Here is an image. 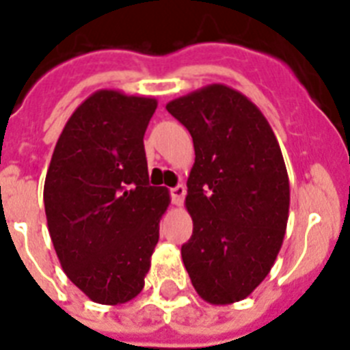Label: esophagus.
Here are the masks:
<instances>
[{
  "instance_id": "34e87169",
  "label": "esophagus",
  "mask_w": 350,
  "mask_h": 350,
  "mask_svg": "<svg viewBox=\"0 0 350 350\" xmlns=\"http://www.w3.org/2000/svg\"><path fill=\"white\" fill-rule=\"evenodd\" d=\"M185 192H187V189H185L183 185H178L174 189H170V198H172V203H174L176 206H181V204H183Z\"/></svg>"
}]
</instances>
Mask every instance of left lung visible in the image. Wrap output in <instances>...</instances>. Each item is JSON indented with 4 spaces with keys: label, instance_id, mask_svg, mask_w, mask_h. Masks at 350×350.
<instances>
[{
    "label": "left lung",
    "instance_id": "1",
    "mask_svg": "<svg viewBox=\"0 0 350 350\" xmlns=\"http://www.w3.org/2000/svg\"><path fill=\"white\" fill-rule=\"evenodd\" d=\"M167 111L189 129L196 160L185 206L194 230L181 246L192 286L214 306L244 300L273 268L289 215V178L277 136L248 96L208 84Z\"/></svg>",
    "mask_w": 350,
    "mask_h": 350
}]
</instances>
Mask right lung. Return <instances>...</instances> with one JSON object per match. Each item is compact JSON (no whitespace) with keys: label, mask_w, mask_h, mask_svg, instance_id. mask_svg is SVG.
<instances>
[{"label":"right lung","mask_w":350,"mask_h":350,"mask_svg":"<svg viewBox=\"0 0 350 350\" xmlns=\"http://www.w3.org/2000/svg\"><path fill=\"white\" fill-rule=\"evenodd\" d=\"M152 96L98 90L68 118L44 180V212L68 278L90 300L126 304L144 289L165 187H150L144 135Z\"/></svg>","instance_id":"obj_1"}]
</instances>
